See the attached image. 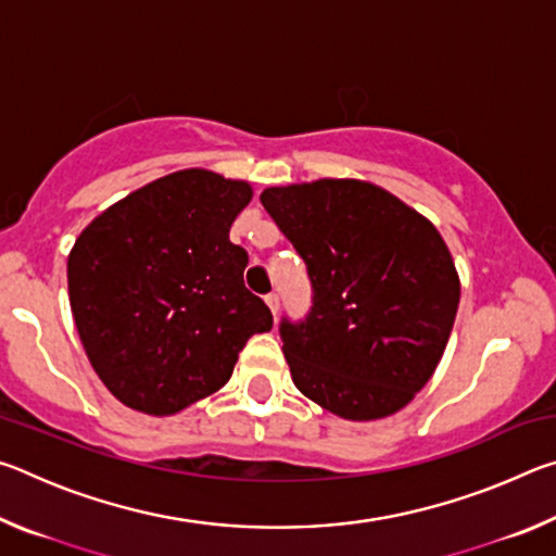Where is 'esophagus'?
<instances>
[{"label": "esophagus", "instance_id": "esophagus-1", "mask_svg": "<svg viewBox=\"0 0 556 556\" xmlns=\"http://www.w3.org/2000/svg\"><path fill=\"white\" fill-rule=\"evenodd\" d=\"M265 301H267L269 312L277 316V314H279V294H275V291H271V294H267V296H265Z\"/></svg>", "mask_w": 556, "mask_h": 556}]
</instances>
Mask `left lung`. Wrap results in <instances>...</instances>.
<instances>
[{"label":"left lung","mask_w":556,"mask_h":556,"mask_svg":"<svg viewBox=\"0 0 556 556\" xmlns=\"http://www.w3.org/2000/svg\"><path fill=\"white\" fill-rule=\"evenodd\" d=\"M260 201L314 285L304 321L279 326L299 392L348 421L407 407L446 351L460 299L434 223L361 178L271 186Z\"/></svg>","instance_id":"8db88e82"}]
</instances>
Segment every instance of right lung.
Wrapping results in <instances>:
<instances>
[{"instance_id":"obj_1","label":"right lung","mask_w":556,"mask_h":556,"mask_svg":"<svg viewBox=\"0 0 556 556\" xmlns=\"http://www.w3.org/2000/svg\"><path fill=\"white\" fill-rule=\"evenodd\" d=\"M252 186L208 168L156 178L102 211L68 255V299L102 384L152 417L191 407L230 380L265 301L244 289L248 252L230 225Z\"/></svg>"}]
</instances>
